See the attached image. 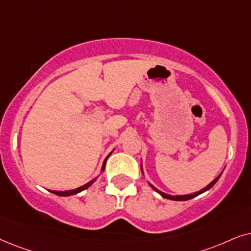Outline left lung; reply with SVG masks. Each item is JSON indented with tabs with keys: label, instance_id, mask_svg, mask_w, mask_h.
Here are the masks:
<instances>
[{
	"label": "left lung",
	"instance_id": "obj_1",
	"mask_svg": "<svg viewBox=\"0 0 251 251\" xmlns=\"http://www.w3.org/2000/svg\"><path fill=\"white\" fill-rule=\"evenodd\" d=\"M141 172L143 173V170H142V165H141ZM220 176L222 175H219L218 176H217V178L215 179V180H212L211 182L209 183L208 186L206 187H204V188L203 189H201L200 190V192H196V193H193V194H188V195H176V196H173V195H169V194H165V193H163V192H160V190H158L156 188V187H153L152 185H149L151 186V188L155 190V192H157L158 194H160V195L163 196V198L164 199H169V200H172V201H187V200H190V199H193V198H196V196L198 195H200V194H202V193H204V192H206V190H209L210 188H211V187L215 185V183L218 181L219 180V178H220Z\"/></svg>",
	"mask_w": 251,
	"mask_h": 251
}]
</instances>
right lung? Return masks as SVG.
<instances>
[{
    "label": "right lung",
    "instance_id": "obj_1",
    "mask_svg": "<svg viewBox=\"0 0 251 251\" xmlns=\"http://www.w3.org/2000/svg\"><path fill=\"white\" fill-rule=\"evenodd\" d=\"M111 152H112V151H111ZM111 152H110L109 155L105 157L104 162H103V165H102V169H101V171H104V168H105V163H106V159L109 158V156L111 155ZM96 179H98V178H95V179L91 180V181H89V182H87L86 185H83V186L79 187V188H75V189H71V190H65V192H58V190H50V192H51L52 194H56V195H58V196H71V195H75V194H78V193H80V192H82V190H85V189L88 188L89 186H92V185H93V182H94Z\"/></svg>",
    "mask_w": 251,
    "mask_h": 251
}]
</instances>
